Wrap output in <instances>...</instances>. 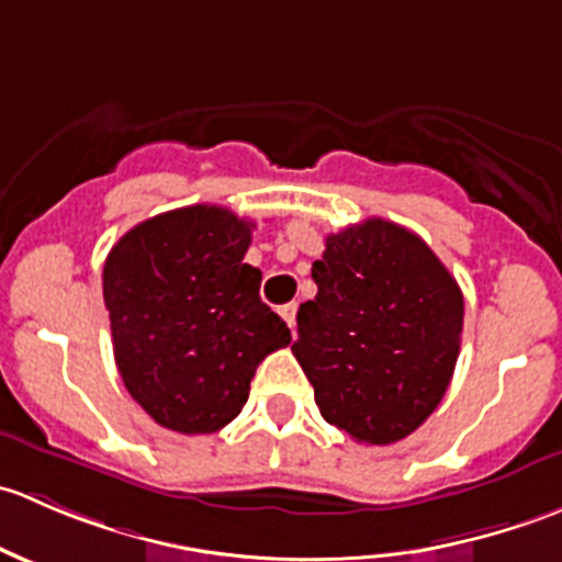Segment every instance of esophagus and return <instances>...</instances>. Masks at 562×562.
<instances>
[{
    "instance_id": "esophagus-1",
    "label": "esophagus",
    "mask_w": 562,
    "mask_h": 562,
    "mask_svg": "<svg viewBox=\"0 0 562 562\" xmlns=\"http://www.w3.org/2000/svg\"><path fill=\"white\" fill-rule=\"evenodd\" d=\"M296 302H291V304H282V307H280V315H282V321H285L288 323V326H296Z\"/></svg>"
}]
</instances>
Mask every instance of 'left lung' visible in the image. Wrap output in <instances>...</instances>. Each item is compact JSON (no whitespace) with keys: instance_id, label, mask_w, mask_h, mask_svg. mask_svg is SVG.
Here are the masks:
<instances>
[{"instance_id":"1","label":"left lung","mask_w":562,"mask_h":562,"mask_svg":"<svg viewBox=\"0 0 562 562\" xmlns=\"http://www.w3.org/2000/svg\"><path fill=\"white\" fill-rule=\"evenodd\" d=\"M313 280L317 296L299 307L291 350L321 416L359 443L407 438L454 375L457 280L427 241L381 217L326 236Z\"/></svg>"}]
</instances>
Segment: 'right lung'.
Listing matches in <instances>:
<instances>
[{"instance_id":"add662e5","label":"right lung","mask_w":562,"mask_h":562,"mask_svg":"<svg viewBox=\"0 0 562 562\" xmlns=\"http://www.w3.org/2000/svg\"><path fill=\"white\" fill-rule=\"evenodd\" d=\"M252 223L223 206L173 209L108 252L103 299L130 396L160 427L209 435L234 422L260 361L291 328L260 302L245 263Z\"/></svg>"}]
</instances>
